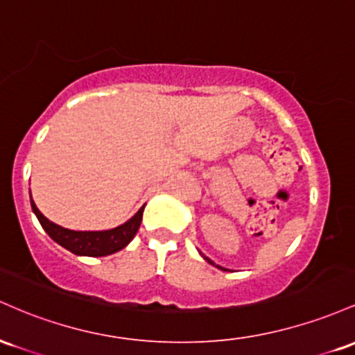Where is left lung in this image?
<instances>
[{
    "mask_svg": "<svg viewBox=\"0 0 355 355\" xmlns=\"http://www.w3.org/2000/svg\"><path fill=\"white\" fill-rule=\"evenodd\" d=\"M205 258H206V257H205ZM206 261H209V263H213V261H211L209 258H206ZM213 265H214V263H213ZM218 268H221V266H218ZM221 270H225V268H221Z\"/></svg>",
    "mask_w": 355,
    "mask_h": 355,
    "instance_id": "obj_1",
    "label": "left lung"
}]
</instances>
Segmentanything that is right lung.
<instances>
[{"label":"right lung","mask_w":355,"mask_h":355,"mask_svg":"<svg viewBox=\"0 0 355 355\" xmlns=\"http://www.w3.org/2000/svg\"><path fill=\"white\" fill-rule=\"evenodd\" d=\"M31 208H33V213L37 214L40 225L50 234L51 240L57 241L58 245H62L69 252L83 254V257H105V254H112L129 245L135 233H137L139 226H141L142 211H144V208H141L129 221L114 230L73 231L62 228V226L46 220L35 206L33 199H31Z\"/></svg>","instance_id":"right-lung-1"}]
</instances>
